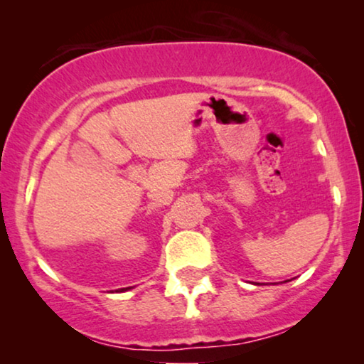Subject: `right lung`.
Masks as SVG:
<instances>
[{"label": "right lung", "instance_id": "obj_1", "mask_svg": "<svg viewBox=\"0 0 364 364\" xmlns=\"http://www.w3.org/2000/svg\"><path fill=\"white\" fill-rule=\"evenodd\" d=\"M132 287H127V288H119V291H127V290H131Z\"/></svg>", "mask_w": 364, "mask_h": 364}]
</instances>
